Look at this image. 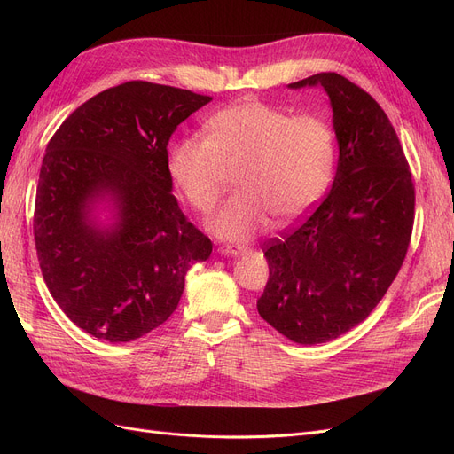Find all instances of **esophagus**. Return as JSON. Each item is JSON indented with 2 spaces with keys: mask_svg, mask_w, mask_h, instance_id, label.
Instances as JSON below:
<instances>
[{
  "mask_svg": "<svg viewBox=\"0 0 454 454\" xmlns=\"http://www.w3.org/2000/svg\"><path fill=\"white\" fill-rule=\"evenodd\" d=\"M219 252H222L223 255L237 257V255L248 254L250 248H248V246H242V244H227V246H222V248H219Z\"/></svg>",
  "mask_w": 454,
  "mask_h": 454,
  "instance_id": "1",
  "label": "esophagus"
}]
</instances>
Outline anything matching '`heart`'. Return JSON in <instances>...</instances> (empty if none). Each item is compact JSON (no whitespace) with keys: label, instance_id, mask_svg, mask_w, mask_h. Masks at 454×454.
<instances>
[{"label":"heart","instance_id":"heart-1","mask_svg":"<svg viewBox=\"0 0 454 454\" xmlns=\"http://www.w3.org/2000/svg\"><path fill=\"white\" fill-rule=\"evenodd\" d=\"M335 134L316 115H292L261 100H242L208 119V138L189 136L170 151V172L187 202L208 214L237 172V193L212 229L244 240L307 215L332 184Z\"/></svg>","mask_w":454,"mask_h":454}]
</instances>
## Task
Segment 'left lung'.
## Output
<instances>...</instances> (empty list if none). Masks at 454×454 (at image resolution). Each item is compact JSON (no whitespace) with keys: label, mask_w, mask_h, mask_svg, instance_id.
I'll use <instances>...</instances> for the list:
<instances>
[{"label":"left lung","mask_w":454,"mask_h":454,"mask_svg":"<svg viewBox=\"0 0 454 454\" xmlns=\"http://www.w3.org/2000/svg\"><path fill=\"white\" fill-rule=\"evenodd\" d=\"M332 100L339 142L335 180L295 229L265 246L269 282L261 318L299 345L333 340L364 322L400 272L415 222V185L382 107L352 81L316 74Z\"/></svg>","instance_id":"left-lung-1"}]
</instances>
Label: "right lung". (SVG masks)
<instances>
[{"label":"right lung","mask_w":454,"mask_h":454,"mask_svg":"<svg viewBox=\"0 0 454 454\" xmlns=\"http://www.w3.org/2000/svg\"><path fill=\"white\" fill-rule=\"evenodd\" d=\"M212 98L129 81L92 96L54 132L39 170L34 237L51 295L96 339L129 342L170 318L185 274L212 254L177 206L168 142ZM114 202L100 230L93 204Z\"/></svg>","instance_id":"right-lung-1"}]
</instances>
